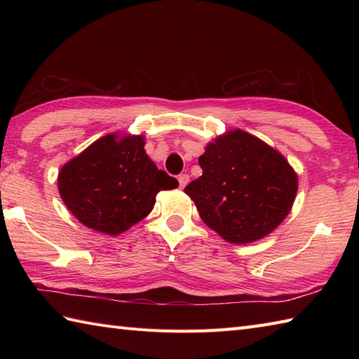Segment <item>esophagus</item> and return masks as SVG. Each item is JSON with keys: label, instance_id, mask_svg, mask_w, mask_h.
<instances>
[{"label": "esophagus", "instance_id": "obj_1", "mask_svg": "<svg viewBox=\"0 0 359 359\" xmlns=\"http://www.w3.org/2000/svg\"><path fill=\"white\" fill-rule=\"evenodd\" d=\"M188 182H189V175L188 174H180L179 175V185H180V188H185L188 185Z\"/></svg>", "mask_w": 359, "mask_h": 359}]
</instances>
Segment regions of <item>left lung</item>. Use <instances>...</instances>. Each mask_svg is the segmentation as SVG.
<instances>
[{
  "label": "left lung",
  "instance_id": "left-lung-1",
  "mask_svg": "<svg viewBox=\"0 0 359 359\" xmlns=\"http://www.w3.org/2000/svg\"><path fill=\"white\" fill-rule=\"evenodd\" d=\"M202 175L185 188L202 220L231 243L265 238L292 211L297 174L278 149L231 129L207 144Z\"/></svg>",
  "mask_w": 359,
  "mask_h": 359
}]
</instances>
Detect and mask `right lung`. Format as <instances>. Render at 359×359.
<instances>
[{
    "label": "right lung",
    "instance_id": "add662e5",
    "mask_svg": "<svg viewBox=\"0 0 359 359\" xmlns=\"http://www.w3.org/2000/svg\"><path fill=\"white\" fill-rule=\"evenodd\" d=\"M65 205L90 230L117 236L147 217L156 196L179 182L160 171L144 137L112 133L95 140L58 172Z\"/></svg>",
    "mask_w": 359,
    "mask_h": 359
}]
</instances>
